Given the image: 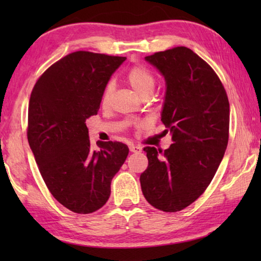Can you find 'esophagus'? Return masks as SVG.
Here are the masks:
<instances>
[{
    "mask_svg": "<svg viewBox=\"0 0 261 261\" xmlns=\"http://www.w3.org/2000/svg\"><path fill=\"white\" fill-rule=\"evenodd\" d=\"M129 148H130V152H134V153H140L141 152V147L136 146V145H131Z\"/></svg>",
    "mask_w": 261,
    "mask_h": 261,
    "instance_id": "obj_1",
    "label": "esophagus"
}]
</instances>
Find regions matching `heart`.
Masks as SVG:
<instances>
[{"instance_id": "1", "label": "heart", "mask_w": 261, "mask_h": 261, "mask_svg": "<svg viewBox=\"0 0 261 261\" xmlns=\"http://www.w3.org/2000/svg\"><path fill=\"white\" fill-rule=\"evenodd\" d=\"M126 81L130 84V86L134 88L137 93L141 96L147 94H152V92L155 87V77L151 72V70L147 69L144 65H135L126 73ZM114 83L109 82L105 86L101 95V103L103 106L109 102L114 92Z\"/></svg>"}]
</instances>
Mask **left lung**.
Masks as SVG:
<instances>
[{
    "label": "left lung",
    "mask_w": 261,
    "mask_h": 261,
    "mask_svg": "<svg viewBox=\"0 0 261 261\" xmlns=\"http://www.w3.org/2000/svg\"><path fill=\"white\" fill-rule=\"evenodd\" d=\"M166 79L161 121L174 141L169 148L146 146L147 169L140 175L146 200L163 212L196 201L213 179L229 138V101L210 64L187 47L145 57Z\"/></svg>",
    "instance_id": "1"
}]
</instances>
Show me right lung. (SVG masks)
I'll use <instances>...</instances> for the list:
<instances>
[{
	"instance_id": "add662e5",
	"label": "right lung",
	"mask_w": 261,
	"mask_h": 261,
	"mask_svg": "<svg viewBox=\"0 0 261 261\" xmlns=\"http://www.w3.org/2000/svg\"><path fill=\"white\" fill-rule=\"evenodd\" d=\"M125 59L71 53L50 65L31 93L30 147L53 197L74 213H93L107 202L112 179L129 154L120 141H98L99 148H92L86 126Z\"/></svg>"
}]
</instances>
